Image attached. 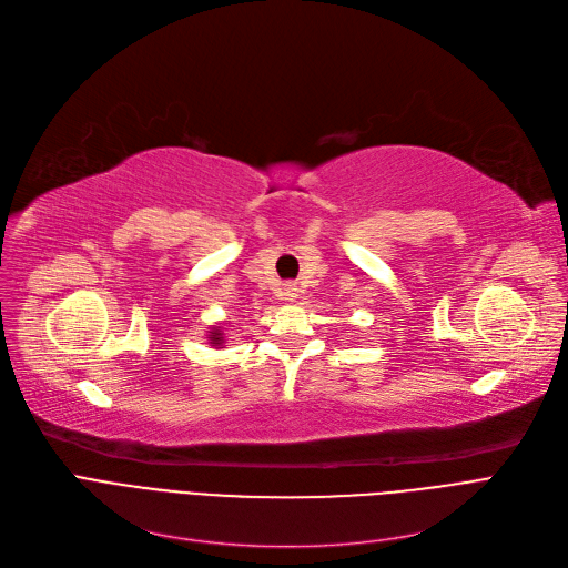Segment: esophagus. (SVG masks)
<instances>
[{"instance_id":"34e87169","label":"esophagus","mask_w":568,"mask_h":568,"mask_svg":"<svg viewBox=\"0 0 568 568\" xmlns=\"http://www.w3.org/2000/svg\"><path fill=\"white\" fill-rule=\"evenodd\" d=\"M283 296H285V300H296V296H300V287L287 283V285L283 287Z\"/></svg>"}]
</instances>
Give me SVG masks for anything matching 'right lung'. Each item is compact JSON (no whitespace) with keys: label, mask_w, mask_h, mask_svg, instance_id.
Segmentation results:
<instances>
[{"label":"right lung","mask_w":568,"mask_h":568,"mask_svg":"<svg viewBox=\"0 0 568 568\" xmlns=\"http://www.w3.org/2000/svg\"><path fill=\"white\" fill-rule=\"evenodd\" d=\"M209 334H212V343H214V345H221V343H223L221 329H214V332H209Z\"/></svg>","instance_id":"add662e5"}]
</instances>
